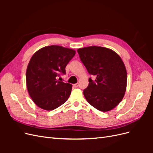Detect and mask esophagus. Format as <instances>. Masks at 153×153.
Here are the masks:
<instances>
[{"label": "esophagus", "instance_id": "esophagus-1", "mask_svg": "<svg viewBox=\"0 0 153 153\" xmlns=\"http://www.w3.org/2000/svg\"><path fill=\"white\" fill-rule=\"evenodd\" d=\"M73 86L75 87V88H76V87H78V86H79V84H74V85H73Z\"/></svg>", "mask_w": 153, "mask_h": 153}]
</instances>
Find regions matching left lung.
I'll return each instance as SVG.
<instances>
[{
	"label": "left lung",
	"instance_id": "left-lung-1",
	"mask_svg": "<svg viewBox=\"0 0 153 153\" xmlns=\"http://www.w3.org/2000/svg\"><path fill=\"white\" fill-rule=\"evenodd\" d=\"M80 61L90 75L89 85L84 90L85 99L93 107L102 112L115 108L126 92L127 73L119 55L113 50L101 47L77 50Z\"/></svg>",
	"mask_w": 153,
	"mask_h": 153
}]
</instances>
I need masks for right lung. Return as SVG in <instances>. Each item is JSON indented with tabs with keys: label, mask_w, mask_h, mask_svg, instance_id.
<instances>
[{
	"label": "right lung",
	"mask_w": 153,
	"mask_h": 153,
	"mask_svg": "<svg viewBox=\"0 0 153 153\" xmlns=\"http://www.w3.org/2000/svg\"><path fill=\"white\" fill-rule=\"evenodd\" d=\"M75 51L52 45L39 50L31 57L26 72L27 87L35 104L52 110L68 100L72 85L58 80L66 74V66Z\"/></svg>",
	"instance_id": "1"
}]
</instances>
